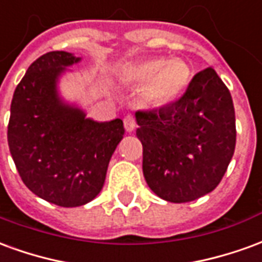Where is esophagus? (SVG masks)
<instances>
[{"label":"esophagus","instance_id":"34e87169","mask_svg":"<svg viewBox=\"0 0 262 262\" xmlns=\"http://www.w3.org/2000/svg\"><path fill=\"white\" fill-rule=\"evenodd\" d=\"M123 125H125V129L127 132L135 130V127H136V120H135V118H133L132 115H126L125 119H123Z\"/></svg>","mask_w":262,"mask_h":262}]
</instances>
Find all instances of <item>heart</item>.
Instances as JSON below:
<instances>
[{
	"mask_svg": "<svg viewBox=\"0 0 262 262\" xmlns=\"http://www.w3.org/2000/svg\"><path fill=\"white\" fill-rule=\"evenodd\" d=\"M129 80L146 85L150 102L165 106L177 102L191 84V69L182 60L148 57L127 69Z\"/></svg>",
	"mask_w": 262,
	"mask_h": 262,
	"instance_id": "b5f03b06",
	"label": "heart"
}]
</instances>
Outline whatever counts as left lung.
<instances>
[{
  "label": "left lung",
  "instance_id": "left-lung-1",
  "mask_svg": "<svg viewBox=\"0 0 262 262\" xmlns=\"http://www.w3.org/2000/svg\"><path fill=\"white\" fill-rule=\"evenodd\" d=\"M143 174L157 196L195 201L219 185L236 147L233 99L213 69L198 73L177 102L137 111Z\"/></svg>",
  "mask_w": 262,
  "mask_h": 262
}]
</instances>
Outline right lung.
<instances>
[{"label":"right lung","mask_w":262,"mask_h":262,"mask_svg":"<svg viewBox=\"0 0 262 262\" xmlns=\"http://www.w3.org/2000/svg\"><path fill=\"white\" fill-rule=\"evenodd\" d=\"M80 60L67 52L35 60L15 88L8 123L9 151L24 184L63 208L85 205L101 192L125 135L122 119L92 120L59 97V77Z\"/></svg>","instance_id":"add662e5"}]
</instances>
